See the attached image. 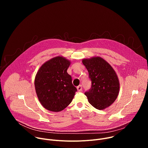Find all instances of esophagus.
<instances>
[{
    "label": "esophagus",
    "mask_w": 148,
    "mask_h": 148,
    "mask_svg": "<svg viewBox=\"0 0 148 148\" xmlns=\"http://www.w3.org/2000/svg\"><path fill=\"white\" fill-rule=\"evenodd\" d=\"M77 90H78V92H81V91H82V86H81V85L78 86L77 87Z\"/></svg>",
    "instance_id": "esophagus-1"
}]
</instances>
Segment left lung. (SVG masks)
<instances>
[{
  "label": "left lung",
  "mask_w": 148,
  "mask_h": 148,
  "mask_svg": "<svg viewBox=\"0 0 148 148\" xmlns=\"http://www.w3.org/2000/svg\"><path fill=\"white\" fill-rule=\"evenodd\" d=\"M82 62L88 71L92 83L91 88L85 92L89 103L99 110L109 107L119 92V81L115 71L99 56L84 58Z\"/></svg>",
  "instance_id": "1"
}]
</instances>
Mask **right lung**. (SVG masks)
I'll return each instance as SVG.
<instances>
[{"mask_svg":"<svg viewBox=\"0 0 148 148\" xmlns=\"http://www.w3.org/2000/svg\"><path fill=\"white\" fill-rule=\"evenodd\" d=\"M71 61L61 56L45 62L38 69L34 86L38 101L45 108L60 112L71 102L77 88L67 70Z\"/></svg>","mask_w":148,"mask_h":148,"instance_id":"1","label":"right lung"}]
</instances>
